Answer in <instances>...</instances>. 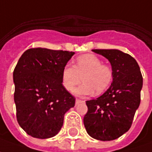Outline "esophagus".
Listing matches in <instances>:
<instances>
[{"mask_svg": "<svg viewBox=\"0 0 152 152\" xmlns=\"http://www.w3.org/2000/svg\"><path fill=\"white\" fill-rule=\"evenodd\" d=\"M80 102H83V100H81V99H76V104H78Z\"/></svg>", "mask_w": 152, "mask_h": 152, "instance_id": "esophagus-1", "label": "esophagus"}]
</instances>
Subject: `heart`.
<instances>
[{
    "instance_id": "heart-1",
    "label": "heart",
    "mask_w": 152,
    "mask_h": 152,
    "mask_svg": "<svg viewBox=\"0 0 152 152\" xmlns=\"http://www.w3.org/2000/svg\"><path fill=\"white\" fill-rule=\"evenodd\" d=\"M113 79L112 67L103 64L101 59L93 54L80 56L76 58V65H66L61 72L62 85L66 91L73 90L81 80L84 81L73 91L76 95H90L94 92L102 94L110 86Z\"/></svg>"
}]
</instances>
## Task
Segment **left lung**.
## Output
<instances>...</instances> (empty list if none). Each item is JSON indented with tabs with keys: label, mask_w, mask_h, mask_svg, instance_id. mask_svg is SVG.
I'll return each mask as SVG.
<instances>
[{
	"label": "left lung",
	"mask_w": 152,
	"mask_h": 152,
	"mask_svg": "<svg viewBox=\"0 0 152 152\" xmlns=\"http://www.w3.org/2000/svg\"><path fill=\"white\" fill-rule=\"evenodd\" d=\"M106 58L113 71V82L97 99L87 100L84 125L91 137L100 141L118 138L131 128L141 102L142 76L132 56L117 49H93Z\"/></svg>",
	"instance_id": "8db88e82"
}]
</instances>
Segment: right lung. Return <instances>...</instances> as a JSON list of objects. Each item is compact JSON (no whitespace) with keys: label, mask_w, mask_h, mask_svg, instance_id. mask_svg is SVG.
<instances>
[{"label":"right lung","mask_w":152,"mask_h":152,"mask_svg":"<svg viewBox=\"0 0 152 152\" xmlns=\"http://www.w3.org/2000/svg\"><path fill=\"white\" fill-rule=\"evenodd\" d=\"M74 52L29 48L22 54L13 72L14 99L18 124L33 137L57 135L64 114L75 105L62 86L61 72Z\"/></svg>","instance_id":"right-lung-1"}]
</instances>
